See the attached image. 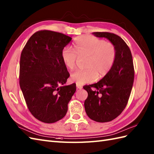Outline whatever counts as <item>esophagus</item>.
<instances>
[{
    "mask_svg": "<svg viewBox=\"0 0 154 154\" xmlns=\"http://www.w3.org/2000/svg\"><path fill=\"white\" fill-rule=\"evenodd\" d=\"M76 87H77V88H78V89H81L82 88H83V87H82L81 85H76Z\"/></svg>",
    "mask_w": 154,
    "mask_h": 154,
    "instance_id": "obj_1",
    "label": "esophagus"
}]
</instances>
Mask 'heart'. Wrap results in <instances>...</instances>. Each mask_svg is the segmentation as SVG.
<instances>
[{
  "mask_svg": "<svg viewBox=\"0 0 154 154\" xmlns=\"http://www.w3.org/2000/svg\"><path fill=\"white\" fill-rule=\"evenodd\" d=\"M74 51L64 47L61 52L62 60L67 69L72 70L75 66L78 56L84 57L85 69L79 70L71 75L70 80L77 85L94 81L96 78L106 77L112 70L117 58L116 46L103 39L93 36H80L73 43Z\"/></svg>",
  "mask_w": 154,
  "mask_h": 154,
  "instance_id": "heart-1",
  "label": "heart"
}]
</instances>
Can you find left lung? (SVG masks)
I'll use <instances>...</instances> for the list:
<instances>
[{"label":"left lung","instance_id":"8db88e82","mask_svg":"<svg viewBox=\"0 0 154 154\" xmlns=\"http://www.w3.org/2000/svg\"><path fill=\"white\" fill-rule=\"evenodd\" d=\"M97 37H105L116 46L117 58L110 72L98 83L85 85L88 92L85 101L87 116L96 122H109L122 113L133 88L134 69L131 50L122 38L108 32H94Z\"/></svg>","mask_w":154,"mask_h":154}]
</instances>
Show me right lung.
<instances>
[{
	"instance_id": "1",
	"label": "right lung",
	"mask_w": 154,
	"mask_h": 154,
	"mask_svg": "<svg viewBox=\"0 0 154 154\" xmlns=\"http://www.w3.org/2000/svg\"><path fill=\"white\" fill-rule=\"evenodd\" d=\"M71 37L41 30L29 38L22 50L20 86L27 108L36 119L55 123L66 116L76 84L64 86L69 73L61 58Z\"/></svg>"
}]
</instances>
